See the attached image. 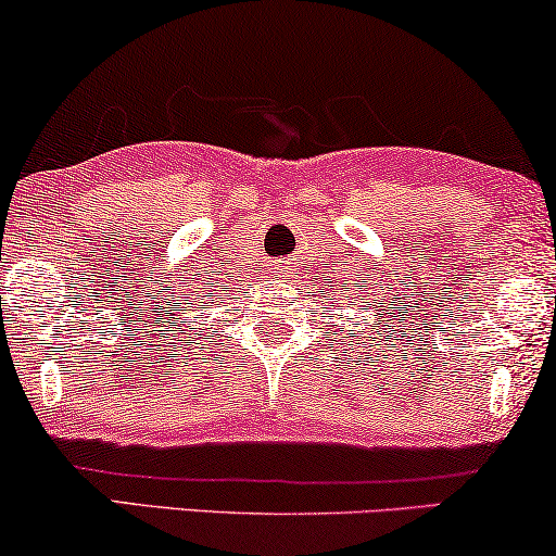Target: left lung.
<instances>
[{"mask_svg":"<svg viewBox=\"0 0 556 556\" xmlns=\"http://www.w3.org/2000/svg\"><path fill=\"white\" fill-rule=\"evenodd\" d=\"M365 324H367V321H365Z\"/></svg>","mask_w":556,"mask_h":556,"instance_id":"obj_1","label":"left lung"}]
</instances>
